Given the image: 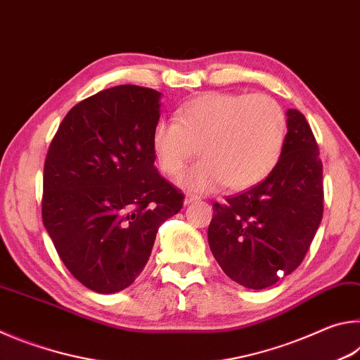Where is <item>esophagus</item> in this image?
<instances>
[{
    "instance_id": "esophagus-1",
    "label": "esophagus",
    "mask_w": 360,
    "mask_h": 360,
    "mask_svg": "<svg viewBox=\"0 0 360 360\" xmlns=\"http://www.w3.org/2000/svg\"><path fill=\"white\" fill-rule=\"evenodd\" d=\"M200 200V197L198 195H193V193H187L186 195V200H184V203L186 205H191V203H195V202H198Z\"/></svg>"
}]
</instances>
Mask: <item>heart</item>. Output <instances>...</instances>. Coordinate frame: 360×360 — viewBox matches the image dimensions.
<instances>
[{"label": "heart", "mask_w": 360, "mask_h": 360, "mask_svg": "<svg viewBox=\"0 0 360 360\" xmlns=\"http://www.w3.org/2000/svg\"><path fill=\"white\" fill-rule=\"evenodd\" d=\"M176 122L158 120L152 148L168 176L182 172L197 154V165L181 174L188 191H248L264 181L281 155L285 115L268 95L206 92L176 109Z\"/></svg>", "instance_id": "obj_1"}]
</instances>
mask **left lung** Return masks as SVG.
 Returning a JSON list of instances; mask_svg holds the SVG:
<instances>
[{
    "label": "left lung",
    "instance_id": "8db88e82",
    "mask_svg": "<svg viewBox=\"0 0 360 360\" xmlns=\"http://www.w3.org/2000/svg\"><path fill=\"white\" fill-rule=\"evenodd\" d=\"M288 135L271 173L249 191L214 203L211 252L225 275L265 289L302 264L324 212L322 162L311 127L288 109Z\"/></svg>",
    "mask_w": 360,
    "mask_h": 360
}]
</instances>
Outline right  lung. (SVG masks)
Masks as SVG:
<instances>
[{
  "label": "right lung",
  "instance_id": "right-lung-1",
  "mask_svg": "<svg viewBox=\"0 0 360 360\" xmlns=\"http://www.w3.org/2000/svg\"><path fill=\"white\" fill-rule=\"evenodd\" d=\"M160 96L130 84L101 90L65 115L49 146L42 222L71 275L98 294L135 281L158 227L184 203L154 165Z\"/></svg>",
  "mask_w": 360,
  "mask_h": 360
}]
</instances>
